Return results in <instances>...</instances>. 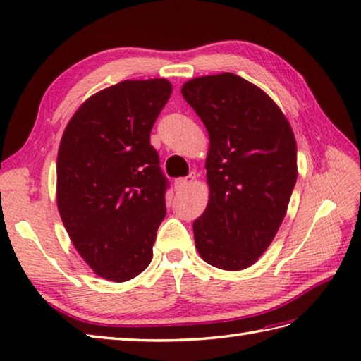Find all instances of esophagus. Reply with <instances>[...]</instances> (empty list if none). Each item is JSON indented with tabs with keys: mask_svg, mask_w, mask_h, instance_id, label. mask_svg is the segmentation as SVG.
<instances>
[{
	"mask_svg": "<svg viewBox=\"0 0 361 361\" xmlns=\"http://www.w3.org/2000/svg\"><path fill=\"white\" fill-rule=\"evenodd\" d=\"M194 178L195 176H192V175H189V176H183V178H176L175 180V188L176 189H185V188H188L189 185H192L194 183Z\"/></svg>",
	"mask_w": 361,
	"mask_h": 361,
	"instance_id": "esophagus-1",
	"label": "esophagus"
}]
</instances>
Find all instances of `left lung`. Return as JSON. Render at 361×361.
<instances>
[{
    "instance_id": "8db88e82",
    "label": "left lung",
    "mask_w": 361,
    "mask_h": 361,
    "mask_svg": "<svg viewBox=\"0 0 361 361\" xmlns=\"http://www.w3.org/2000/svg\"><path fill=\"white\" fill-rule=\"evenodd\" d=\"M181 94L209 135V200L192 225L195 248L212 267L245 270L287 214L298 178L295 133L264 90L233 73L190 79Z\"/></svg>"
}]
</instances>
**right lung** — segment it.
<instances>
[{
    "label": "right lung",
    "instance_id": "add662e5",
    "mask_svg": "<svg viewBox=\"0 0 361 361\" xmlns=\"http://www.w3.org/2000/svg\"><path fill=\"white\" fill-rule=\"evenodd\" d=\"M172 94L167 79L122 80L83 102L57 153V208L99 278L126 282L149 267L166 217L167 181L150 130Z\"/></svg>",
    "mask_w": 361,
    "mask_h": 361
}]
</instances>
